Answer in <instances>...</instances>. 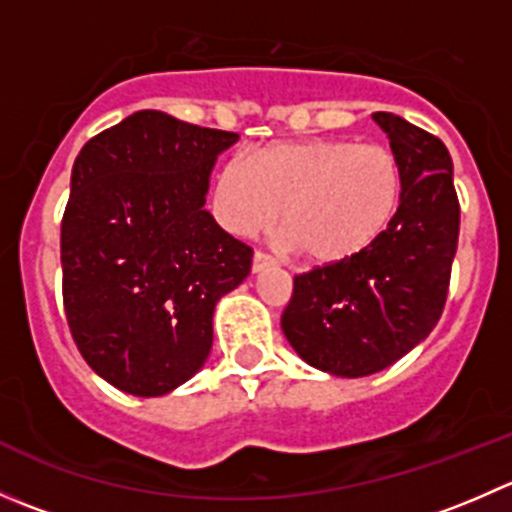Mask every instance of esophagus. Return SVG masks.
Here are the masks:
<instances>
[{"label":"esophagus","instance_id":"esophagus-1","mask_svg":"<svg viewBox=\"0 0 512 512\" xmlns=\"http://www.w3.org/2000/svg\"><path fill=\"white\" fill-rule=\"evenodd\" d=\"M275 265V257L265 255V252H255V255H252V272H265Z\"/></svg>","mask_w":512,"mask_h":512}]
</instances>
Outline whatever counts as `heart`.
Instances as JSON below:
<instances>
[{"label": "heart", "mask_w": 512, "mask_h": 512, "mask_svg": "<svg viewBox=\"0 0 512 512\" xmlns=\"http://www.w3.org/2000/svg\"><path fill=\"white\" fill-rule=\"evenodd\" d=\"M401 193V165L389 148L317 138L225 160L215 175L213 210L235 235L265 230L282 210L289 245L317 265H339L364 255L389 230Z\"/></svg>", "instance_id": "b5f03b06"}]
</instances>
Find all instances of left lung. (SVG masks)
<instances>
[{
	"label": "left lung",
	"instance_id": "8db88e82",
	"mask_svg": "<svg viewBox=\"0 0 512 512\" xmlns=\"http://www.w3.org/2000/svg\"><path fill=\"white\" fill-rule=\"evenodd\" d=\"M371 118L401 165L399 213L364 255L294 277L282 312L294 352L344 379L386 369L431 334L446 304L461 225L448 148L394 113Z\"/></svg>",
	"mask_w": 512,
	"mask_h": 512
}]
</instances>
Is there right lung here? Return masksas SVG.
Segmentation results:
<instances>
[{"label":"right lung","instance_id":"add662e5","mask_svg":"<svg viewBox=\"0 0 512 512\" xmlns=\"http://www.w3.org/2000/svg\"><path fill=\"white\" fill-rule=\"evenodd\" d=\"M237 133L136 111L74 160L61 220L71 337L101 379L163 396L203 369L215 304L252 250L205 210L210 173Z\"/></svg>","mask_w":512,"mask_h":512}]
</instances>
